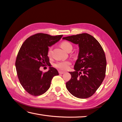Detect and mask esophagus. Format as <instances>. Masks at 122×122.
Here are the masks:
<instances>
[{"mask_svg": "<svg viewBox=\"0 0 122 122\" xmlns=\"http://www.w3.org/2000/svg\"><path fill=\"white\" fill-rule=\"evenodd\" d=\"M65 73V71H59V73L60 74H64Z\"/></svg>", "mask_w": 122, "mask_h": 122, "instance_id": "esophagus-1", "label": "esophagus"}]
</instances>
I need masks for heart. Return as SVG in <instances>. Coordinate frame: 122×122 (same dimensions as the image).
I'll return each mask as SVG.
<instances>
[{
    "mask_svg": "<svg viewBox=\"0 0 122 122\" xmlns=\"http://www.w3.org/2000/svg\"><path fill=\"white\" fill-rule=\"evenodd\" d=\"M61 46L64 50L66 51H71V49H73V46L71 43L67 41H63V42H61ZM51 49H52V47H50L48 49V51H47V55L48 56H51ZM71 65V62L69 61H57L55 63L54 66L57 69L61 70V71H65V70L67 69L68 68L69 65Z\"/></svg>",
    "mask_w": 122,
    "mask_h": 122,
    "instance_id": "obj_1",
    "label": "heart"
}]
</instances>
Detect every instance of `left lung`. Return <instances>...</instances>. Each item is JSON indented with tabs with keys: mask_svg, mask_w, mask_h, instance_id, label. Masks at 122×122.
<instances>
[{
	"mask_svg": "<svg viewBox=\"0 0 122 122\" xmlns=\"http://www.w3.org/2000/svg\"><path fill=\"white\" fill-rule=\"evenodd\" d=\"M63 39L78 44L79 53L71 77L66 88L76 97L86 98L95 94L106 76V55L98 41L91 35L82 33L63 37Z\"/></svg>",
	"mask_w": 122,
	"mask_h": 122,
	"instance_id": "8db88e82",
	"label": "left lung"
}]
</instances>
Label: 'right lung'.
I'll use <instances>...</instances> for the list:
<instances>
[{
  "instance_id": "add662e5",
  "label": "right lung",
  "mask_w": 122,
  "mask_h": 122,
  "mask_svg": "<svg viewBox=\"0 0 122 122\" xmlns=\"http://www.w3.org/2000/svg\"><path fill=\"white\" fill-rule=\"evenodd\" d=\"M62 36L37 33L27 39L20 47L15 61L16 73L22 87L31 95L37 96L46 92L54 76L59 75L54 68L50 67L48 71L42 73L40 67L51 65L47 55L48 47Z\"/></svg>"
}]
</instances>
